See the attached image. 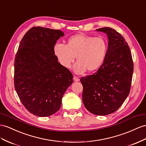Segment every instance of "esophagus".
<instances>
[{
    "label": "esophagus",
    "instance_id": "esophagus-1",
    "mask_svg": "<svg viewBox=\"0 0 146 146\" xmlns=\"http://www.w3.org/2000/svg\"><path fill=\"white\" fill-rule=\"evenodd\" d=\"M73 80H74V81H80V79H79V78H78V77L76 76H74Z\"/></svg>",
    "mask_w": 146,
    "mask_h": 146
}]
</instances>
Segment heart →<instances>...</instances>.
Returning <instances> with one entry per match:
<instances>
[{"mask_svg": "<svg viewBox=\"0 0 146 146\" xmlns=\"http://www.w3.org/2000/svg\"><path fill=\"white\" fill-rule=\"evenodd\" d=\"M108 46L102 37H93L84 34L71 36L66 45L56 44L54 53L62 66L70 68L74 59V71L82 74L88 70L94 72L102 66L106 58Z\"/></svg>", "mask_w": 146, "mask_h": 146, "instance_id": "1", "label": "heart"}]
</instances>
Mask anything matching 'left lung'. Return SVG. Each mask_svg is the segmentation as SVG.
<instances>
[{"label":"left lung","instance_id":"1","mask_svg":"<svg viewBox=\"0 0 146 146\" xmlns=\"http://www.w3.org/2000/svg\"><path fill=\"white\" fill-rule=\"evenodd\" d=\"M97 31L106 33L109 39L105 62L95 73L80 81L86 109L94 115H107L117 111L129 95L133 62L128 45L119 33L109 27Z\"/></svg>","mask_w":146,"mask_h":146}]
</instances>
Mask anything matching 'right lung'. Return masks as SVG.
<instances>
[{
	"mask_svg": "<svg viewBox=\"0 0 146 146\" xmlns=\"http://www.w3.org/2000/svg\"><path fill=\"white\" fill-rule=\"evenodd\" d=\"M60 30L33 27L22 38L14 63V85L21 103L31 113L46 117L59 110L73 74L54 53Z\"/></svg>",
	"mask_w": 146,
	"mask_h": 146,
	"instance_id": "right-lung-1",
	"label": "right lung"
}]
</instances>
